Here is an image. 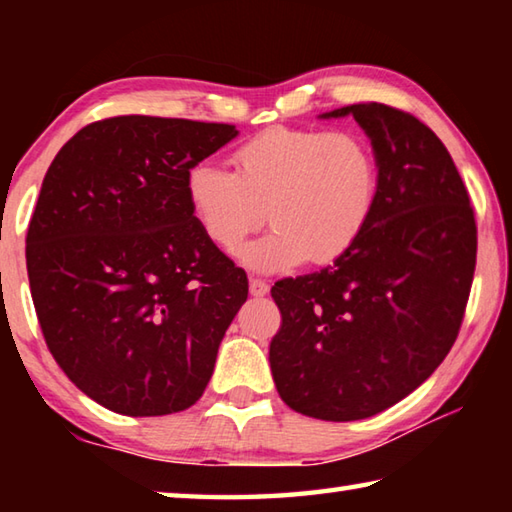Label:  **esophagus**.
<instances>
[{"label": "esophagus", "mask_w": 512, "mask_h": 512, "mask_svg": "<svg viewBox=\"0 0 512 512\" xmlns=\"http://www.w3.org/2000/svg\"><path fill=\"white\" fill-rule=\"evenodd\" d=\"M268 289L271 287H268V282L262 280V277H250V296L262 298V296H266Z\"/></svg>", "instance_id": "1"}]
</instances>
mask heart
Returning a JSON list of instances; mask_svg holds the SVG:
<instances>
[{"label": "heart", "mask_w": 512, "mask_h": 512, "mask_svg": "<svg viewBox=\"0 0 512 512\" xmlns=\"http://www.w3.org/2000/svg\"><path fill=\"white\" fill-rule=\"evenodd\" d=\"M232 171L203 160L187 169L185 196L203 235L235 250L266 221L241 262L277 271L332 264L357 246L375 216L379 162L363 137L320 128H268L232 151Z\"/></svg>", "instance_id": "obj_1"}]
</instances>
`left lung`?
Here are the masks:
<instances>
[{"label":"left lung","mask_w":512,"mask_h":512,"mask_svg":"<svg viewBox=\"0 0 512 512\" xmlns=\"http://www.w3.org/2000/svg\"><path fill=\"white\" fill-rule=\"evenodd\" d=\"M352 115L379 162L375 216L332 266L275 282L282 325L268 361L277 393L302 415L363 420L431 377L461 329L476 266L470 194L420 119L384 103Z\"/></svg>","instance_id":"left-lung-1"}]
</instances>
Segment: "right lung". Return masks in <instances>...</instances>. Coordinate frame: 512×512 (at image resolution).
Here are the masks:
<instances>
[{"instance_id":"obj_1","label":"right lung","mask_w":512,"mask_h":512,"mask_svg":"<svg viewBox=\"0 0 512 512\" xmlns=\"http://www.w3.org/2000/svg\"><path fill=\"white\" fill-rule=\"evenodd\" d=\"M232 124L124 115L81 128L51 162L27 232L47 348L106 409L185 411L210 381L248 277L194 221L185 176Z\"/></svg>"}]
</instances>
